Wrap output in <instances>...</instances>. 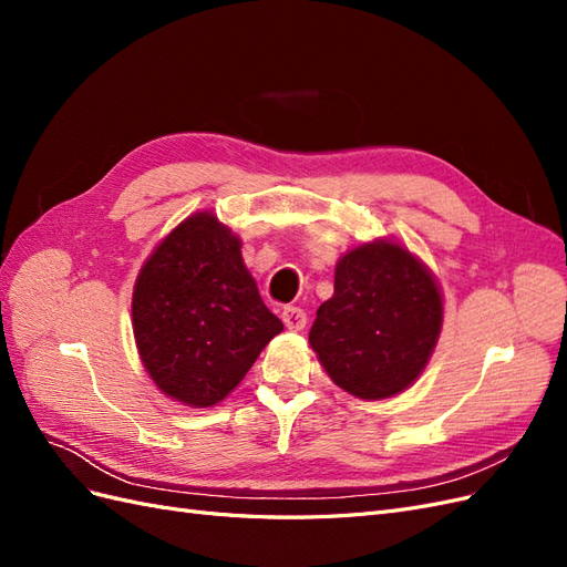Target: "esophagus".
<instances>
[{
  "instance_id": "34e87169",
  "label": "esophagus",
  "mask_w": 567,
  "mask_h": 567,
  "mask_svg": "<svg viewBox=\"0 0 567 567\" xmlns=\"http://www.w3.org/2000/svg\"><path fill=\"white\" fill-rule=\"evenodd\" d=\"M281 319L286 323V329H290V331H300V329H305V323H307L305 310H300V307H293V305L284 307Z\"/></svg>"
}]
</instances>
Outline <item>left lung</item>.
Instances as JSON below:
<instances>
[{
    "label": "left lung",
    "instance_id": "8db88e82",
    "mask_svg": "<svg viewBox=\"0 0 567 567\" xmlns=\"http://www.w3.org/2000/svg\"><path fill=\"white\" fill-rule=\"evenodd\" d=\"M440 286L416 255L379 238L336 265L333 298L310 329L331 381L359 400H388L414 383L442 331Z\"/></svg>",
    "mask_w": 567,
    "mask_h": 567
}]
</instances>
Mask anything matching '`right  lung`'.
<instances>
[{"instance_id":"right-lung-1","label":"right lung","mask_w":567,"mask_h":567,"mask_svg":"<svg viewBox=\"0 0 567 567\" xmlns=\"http://www.w3.org/2000/svg\"><path fill=\"white\" fill-rule=\"evenodd\" d=\"M132 329L158 390L205 409L244 381L284 323L244 265L241 238L205 210L186 217L144 262Z\"/></svg>"}]
</instances>
